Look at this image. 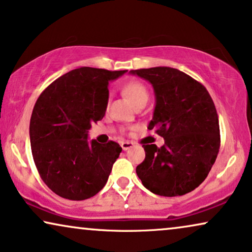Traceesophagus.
<instances>
[{"label":"esophagus","mask_w":252,"mask_h":252,"mask_svg":"<svg viewBox=\"0 0 252 252\" xmlns=\"http://www.w3.org/2000/svg\"><path fill=\"white\" fill-rule=\"evenodd\" d=\"M133 146H134V143L129 142V141H126V142H122V148H123L124 151L130 149V148H132Z\"/></svg>","instance_id":"1"}]
</instances>
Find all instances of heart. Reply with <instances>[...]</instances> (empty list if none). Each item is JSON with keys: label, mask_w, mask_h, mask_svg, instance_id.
<instances>
[{"label": "heart", "mask_w": 252, "mask_h": 252, "mask_svg": "<svg viewBox=\"0 0 252 252\" xmlns=\"http://www.w3.org/2000/svg\"><path fill=\"white\" fill-rule=\"evenodd\" d=\"M123 93L134 105H137L140 102L148 101V98H149V93H148L146 86L139 81L127 82L124 86Z\"/></svg>", "instance_id": "obj_1"}]
</instances>
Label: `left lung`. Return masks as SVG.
<instances>
[{"label": "left lung", "instance_id": "obj_1", "mask_svg": "<svg viewBox=\"0 0 252 252\" xmlns=\"http://www.w3.org/2000/svg\"><path fill=\"white\" fill-rule=\"evenodd\" d=\"M153 85L156 106L148 128L156 129L165 144L143 143L146 158L136 174L156 195L181 196L208 177L220 148L219 119L202 84L173 67L129 71Z\"/></svg>", "mask_w": 252, "mask_h": 252}]
</instances>
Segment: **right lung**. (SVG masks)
<instances>
[{
	"mask_svg": "<svg viewBox=\"0 0 252 252\" xmlns=\"http://www.w3.org/2000/svg\"><path fill=\"white\" fill-rule=\"evenodd\" d=\"M125 71L80 67L62 75L37 98L30 122L31 149L44 184L61 197L82 201L104 187L122 147L88 142L105 115L109 81Z\"/></svg>",
	"mask_w": 252,
	"mask_h": 252,
	"instance_id": "obj_1",
	"label": "right lung"
}]
</instances>
